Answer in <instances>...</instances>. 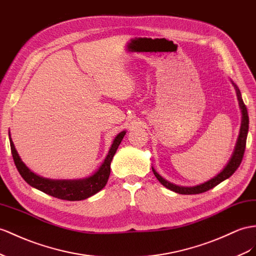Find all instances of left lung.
Returning a JSON list of instances; mask_svg holds the SVG:
<instances>
[{
	"label": "left lung",
	"instance_id": "left-lung-1",
	"mask_svg": "<svg viewBox=\"0 0 256 256\" xmlns=\"http://www.w3.org/2000/svg\"><path fill=\"white\" fill-rule=\"evenodd\" d=\"M232 85L236 88V92H237L239 106H240L241 114H242V121H241V128H240V133H239L238 140H237V144H236L234 152L232 154V156L230 158V160H229V162L227 163V166H225V168L222 170V171L220 174L216 175L215 178H213L212 180H210L206 182H203V184H201V185L194 186V187L176 186V185L172 184V182H170L166 180L163 178L162 176H160L158 173H156V170L152 168V172L156 178V180H158L163 186L168 188L170 190L180 194H196L206 192L210 190V189H212L215 186H218V184H220L222 180H225L228 178H230V176L236 172V170L239 168L240 163L242 161V158H244V150H246V136H248V116L246 107L244 100H242L241 93H240L238 86L234 83H232Z\"/></svg>",
	"mask_w": 256,
	"mask_h": 256
}]
</instances>
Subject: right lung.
<instances>
[{"mask_svg":"<svg viewBox=\"0 0 256 256\" xmlns=\"http://www.w3.org/2000/svg\"><path fill=\"white\" fill-rule=\"evenodd\" d=\"M126 130L119 133L111 145L109 152L104 159V163L100 170L92 176L84 180H52L48 178H43L31 172L30 170L26 166L24 163L22 161L19 156L17 150L15 149L14 144L10 138V150L14 159L15 166L18 170L19 174L22 178L28 182L32 187H34L38 190H41L45 194H48L52 196H55L57 199L68 200V201H78L88 198V196L97 194L100 190L106 186L109 175H110V163L112 161L114 156L116 152L118 147L121 144Z\"/></svg>","mask_w":256,"mask_h":256,"instance_id":"add662e5","label":"right lung"}]
</instances>
